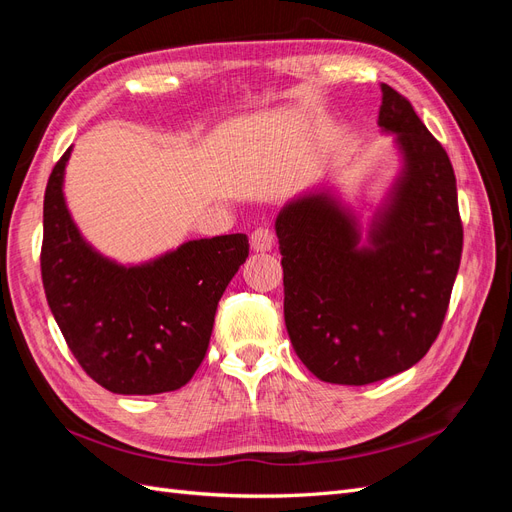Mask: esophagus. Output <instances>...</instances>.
I'll list each match as a JSON object with an SVG mask.
<instances>
[{
    "label": "esophagus",
    "mask_w": 512,
    "mask_h": 512,
    "mask_svg": "<svg viewBox=\"0 0 512 512\" xmlns=\"http://www.w3.org/2000/svg\"><path fill=\"white\" fill-rule=\"evenodd\" d=\"M252 243V250L254 252H271L273 245H275V235L269 226H260L252 232L250 237Z\"/></svg>",
    "instance_id": "obj_1"
}]
</instances>
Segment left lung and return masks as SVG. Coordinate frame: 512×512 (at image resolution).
Instances as JSON below:
<instances>
[{
    "mask_svg": "<svg viewBox=\"0 0 512 512\" xmlns=\"http://www.w3.org/2000/svg\"><path fill=\"white\" fill-rule=\"evenodd\" d=\"M378 126L395 134L401 170L365 237L327 185L292 198L275 220L292 348L331 384H371L421 361L461 260L457 181L444 147L384 83Z\"/></svg>",
    "mask_w": 512,
    "mask_h": 512,
    "instance_id": "8db88e82",
    "label": "left lung"
}]
</instances>
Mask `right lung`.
<instances>
[{
  "label": "right lung",
  "mask_w": 512,
  "mask_h": 512,
  "mask_svg": "<svg viewBox=\"0 0 512 512\" xmlns=\"http://www.w3.org/2000/svg\"><path fill=\"white\" fill-rule=\"evenodd\" d=\"M70 153L44 192L40 267L55 322L74 359L106 391H177L205 359L215 309L250 243L241 232L194 239L141 265H119L83 239L68 211Z\"/></svg>",
  "instance_id": "obj_1"
}]
</instances>
